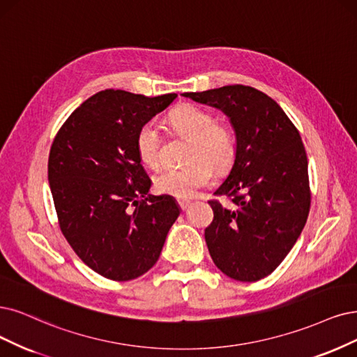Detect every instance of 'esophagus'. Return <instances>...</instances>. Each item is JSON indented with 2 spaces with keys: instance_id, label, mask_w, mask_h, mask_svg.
<instances>
[{
  "instance_id": "obj_1",
  "label": "esophagus",
  "mask_w": 357,
  "mask_h": 357,
  "mask_svg": "<svg viewBox=\"0 0 357 357\" xmlns=\"http://www.w3.org/2000/svg\"><path fill=\"white\" fill-rule=\"evenodd\" d=\"M178 204L182 210H187L191 206V202L190 200H178Z\"/></svg>"
}]
</instances>
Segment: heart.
I'll list each match as a JSON object with an SVG mask.
<instances>
[{
    "instance_id": "obj_1",
    "label": "heart",
    "mask_w": 357,
    "mask_h": 357,
    "mask_svg": "<svg viewBox=\"0 0 357 357\" xmlns=\"http://www.w3.org/2000/svg\"><path fill=\"white\" fill-rule=\"evenodd\" d=\"M170 128L178 135L191 141L187 165L179 169H166L154 178V188L176 199H191L213 179V170L223 172L232 166L236 154V139L229 126L218 123L213 113L182 105L167 117ZM162 137L154 122L139 126L135 147L139 160L150 169L160 165Z\"/></svg>"
}]
</instances>
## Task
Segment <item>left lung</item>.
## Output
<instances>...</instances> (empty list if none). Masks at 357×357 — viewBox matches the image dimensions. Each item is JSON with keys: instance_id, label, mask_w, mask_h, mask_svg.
Segmentation results:
<instances>
[{"instance_id": "obj_1", "label": "left lung", "mask_w": 357, "mask_h": 357, "mask_svg": "<svg viewBox=\"0 0 357 357\" xmlns=\"http://www.w3.org/2000/svg\"><path fill=\"white\" fill-rule=\"evenodd\" d=\"M197 102L225 113L235 130L232 169L210 200L213 222L204 238L215 265L236 281L255 282L281 265L307 220V155L297 128L265 92L227 85L185 92Z\"/></svg>"}]
</instances>
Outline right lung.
<instances>
[{
    "label": "right lung",
    "mask_w": 357,
    "mask_h": 357,
    "mask_svg": "<svg viewBox=\"0 0 357 357\" xmlns=\"http://www.w3.org/2000/svg\"><path fill=\"white\" fill-rule=\"evenodd\" d=\"M176 97L100 91L52 141L48 181L60 229L77 257L107 280L150 271L179 216L174 197L149 194L151 179L135 147L139 126Z\"/></svg>",
    "instance_id": "obj_1"
}]
</instances>
